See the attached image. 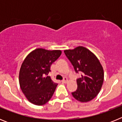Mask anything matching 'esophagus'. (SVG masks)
Segmentation results:
<instances>
[{
	"instance_id": "34e87169",
	"label": "esophagus",
	"mask_w": 122,
	"mask_h": 122,
	"mask_svg": "<svg viewBox=\"0 0 122 122\" xmlns=\"http://www.w3.org/2000/svg\"><path fill=\"white\" fill-rule=\"evenodd\" d=\"M67 81H68L67 78H65L64 79H63V80L62 81V82L64 83V84H66V83L67 82Z\"/></svg>"
}]
</instances>
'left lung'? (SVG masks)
Segmentation results:
<instances>
[{
  "instance_id": "8db88e82",
  "label": "left lung",
  "mask_w": 122,
  "mask_h": 122,
  "mask_svg": "<svg viewBox=\"0 0 122 122\" xmlns=\"http://www.w3.org/2000/svg\"><path fill=\"white\" fill-rule=\"evenodd\" d=\"M76 73L81 76L77 79V88L71 94L81 102H88L97 97L104 80V71L100 61L90 51L79 46L73 50H65Z\"/></svg>"
}]
</instances>
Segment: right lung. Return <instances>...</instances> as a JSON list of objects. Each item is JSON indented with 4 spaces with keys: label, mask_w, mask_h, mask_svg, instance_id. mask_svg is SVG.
Here are the masks:
<instances>
[{
    "label": "right lung",
    "mask_w": 122,
    "mask_h": 122,
    "mask_svg": "<svg viewBox=\"0 0 122 122\" xmlns=\"http://www.w3.org/2000/svg\"><path fill=\"white\" fill-rule=\"evenodd\" d=\"M62 54L60 50L38 48L31 52L22 63L19 71V85L27 99L32 104L41 106L49 101L57 83L50 76V66Z\"/></svg>",
    "instance_id": "add662e5"
}]
</instances>
